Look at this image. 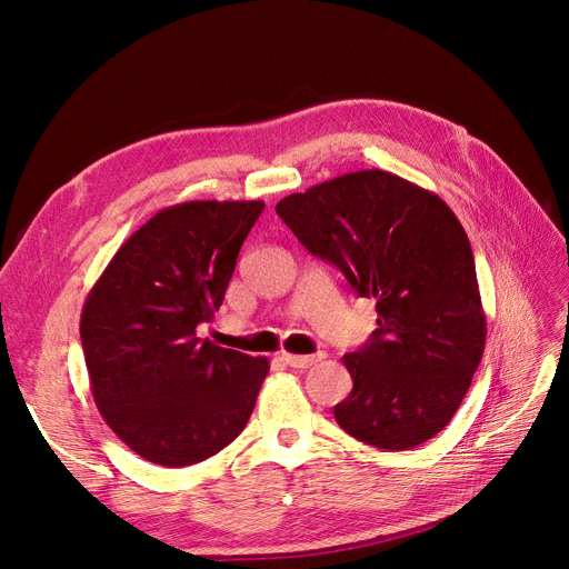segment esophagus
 Masks as SVG:
<instances>
[{"label": "esophagus", "mask_w": 569, "mask_h": 569, "mask_svg": "<svg viewBox=\"0 0 569 569\" xmlns=\"http://www.w3.org/2000/svg\"><path fill=\"white\" fill-rule=\"evenodd\" d=\"M284 363L289 366V368H311V366H316L318 360H322L325 358V353H316V356H295V353H282L280 356Z\"/></svg>", "instance_id": "1"}]
</instances>
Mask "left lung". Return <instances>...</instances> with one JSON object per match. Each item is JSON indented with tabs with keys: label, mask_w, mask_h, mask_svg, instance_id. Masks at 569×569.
Here are the masks:
<instances>
[{
	"label": "left lung",
	"mask_w": 569,
	"mask_h": 569,
	"mask_svg": "<svg viewBox=\"0 0 569 569\" xmlns=\"http://www.w3.org/2000/svg\"><path fill=\"white\" fill-rule=\"evenodd\" d=\"M274 211L313 256L375 299L377 330L341 360L353 389L335 406L343 432L408 451L451 422L487 343L475 256L435 192L358 170L284 197Z\"/></svg>",
	"instance_id": "1"
}]
</instances>
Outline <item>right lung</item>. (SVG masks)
<instances>
[{
	"mask_svg": "<svg viewBox=\"0 0 569 569\" xmlns=\"http://www.w3.org/2000/svg\"><path fill=\"white\" fill-rule=\"evenodd\" d=\"M263 201H184L128 237L84 299L80 339L101 418L149 462L184 468L232 443L270 370L197 337L226 299Z\"/></svg>",
	"mask_w": 569,
	"mask_h": 569,
	"instance_id": "add662e5",
	"label": "right lung"
}]
</instances>
